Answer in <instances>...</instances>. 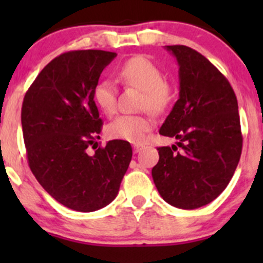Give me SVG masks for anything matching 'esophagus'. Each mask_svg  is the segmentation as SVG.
Instances as JSON below:
<instances>
[{"label":"esophagus","instance_id":"esophagus-1","mask_svg":"<svg viewBox=\"0 0 263 263\" xmlns=\"http://www.w3.org/2000/svg\"><path fill=\"white\" fill-rule=\"evenodd\" d=\"M142 148H144V145H141V144H135L134 145V151H135V153H140V151H141Z\"/></svg>","mask_w":263,"mask_h":263}]
</instances>
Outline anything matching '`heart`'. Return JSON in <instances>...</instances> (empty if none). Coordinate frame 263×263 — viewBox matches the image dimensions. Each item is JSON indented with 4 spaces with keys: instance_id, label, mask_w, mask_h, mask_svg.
Masks as SVG:
<instances>
[{
    "instance_id": "heart-1",
    "label": "heart",
    "mask_w": 263,
    "mask_h": 263,
    "mask_svg": "<svg viewBox=\"0 0 263 263\" xmlns=\"http://www.w3.org/2000/svg\"><path fill=\"white\" fill-rule=\"evenodd\" d=\"M119 80L144 91L142 108L154 113H163L174 100V89L164 81L165 76L156 63L144 55H136L124 61L118 70ZM94 100L102 112L112 116L117 109V87L112 80H102L94 87ZM153 119L142 115H124L117 117L107 127V135L112 140L140 144L145 141L151 131Z\"/></svg>"
}]
</instances>
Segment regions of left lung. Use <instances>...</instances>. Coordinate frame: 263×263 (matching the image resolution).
Instances as JSON below:
<instances>
[{
	"label": "left lung",
	"instance_id": "left-lung-1",
	"mask_svg": "<svg viewBox=\"0 0 263 263\" xmlns=\"http://www.w3.org/2000/svg\"><path fill=\"white\" fill-rule=\"evenodd\" d=\"M179 65V99L159 134L179 147L161 146L151 171L161 197L192 210L227 188L242 154L243 137L235 92L228 79L197 50L166 46Z\"/></svg>",
	"mask_w": 263,
	"mask_h": 263
}]
</instances>
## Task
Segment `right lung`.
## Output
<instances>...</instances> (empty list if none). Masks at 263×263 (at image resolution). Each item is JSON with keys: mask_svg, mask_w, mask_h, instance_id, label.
<instances>
[{"mask_svg": "<svg viewBox=\"0 0 263 263\" xmlns=\"http://www.w3.org/2000/svg\"><path fill=\"white\" fill-rule=\"evenodd\" d=\"M116 55L98 49L62 53L36 76L21 108L26 156L36 181L55 201L81 213L115 200L132 158L129 142L112 140L105 147L97 142L103 122L94 87Z\"/></svg>", "mask_w": 263, "mask_h": 263, "instance_id": "add662e5", "label": "right lung"}]
</instances>
